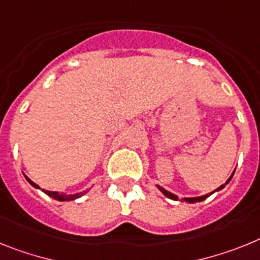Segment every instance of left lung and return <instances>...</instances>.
<instances>
[{
  "label": "left lung",
  "mask_w": 260,
  "mask_h": 260,
  "mask_svg": "<svg viewBox=\"0 0 260 260\" xmlns=\"http://www.w3.org/2000/svg\"><path fill=\"white\" fill-rule=\"evenodd\" d=\"M233 174H234V173H233ZM233 174H232V175H230V177H229V179H228L226 182H225V184H222V186H220L217 189H214L213 192H216V191H220V189L224 188V187L226 186L228 183H229L230 179L233 178ZM157 187H158V189H159V191H161V192L164 193L165 196H166V198L171 199V200H178V196H177V195H174V193L169 192V191H166V189L162 188V187H159V186H157ZM213 192L207 193V195H203V196H198V198H183V200H184V202H187V203H199V202H203V200H205V199L208 198L209 195H212V193H213Z\"/></svg>",
  "instance_id": "left-lung-1"
}]
</instances>
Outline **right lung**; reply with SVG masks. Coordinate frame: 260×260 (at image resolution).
Segmentation results:
<instances>
[{
    "mask_svg": "<svg viewBox=\"0 0 260 260\" xmlns=\"http://www.w3.org/2000/svg\"><path fill=\"white\" fill-rule=\"evenodd\" d=\"M24 177H26V175H24ZM26 179H27V182H28V183H30L32 187H35V188H40V187L38 186V184L34 183V182L30 179V178L26 177ZM42 191L44 193H47V195H48V196H51V198H53V199H56V200H58V202H69V200H74V199H78V198H81V196L86 193V191H83V192L74 193V195H67V193L55 192V191H46V189H42Z\"/></svg>",
    "mask_w": 260,
    "mask_h": 260,
    "instance_id": "1",
    "label": "right lung"
}]
</instances>
